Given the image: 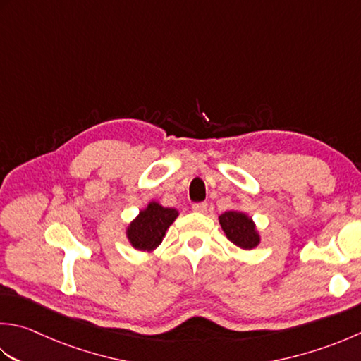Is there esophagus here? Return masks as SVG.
Masks as SVG:
<instances>
[{
    "label": "esophagus",
    "mask_w": 361,
    "mask_h": 361,
    "mask_svg": "<svg viewBox=\"0 0 361 361\" xmlns=\"http://www.w3.org/2000/svg\"><path fill=\"white\" fill-rule=\"evenodd\" d=\"M192 209L195 211V213H207V211H208V203L207 202L194 203L192 204Z\"/></svg>",
    "instance_id": "esophagus-1"
}]
</instances>
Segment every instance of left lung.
Segmentation results:
<instances>
[{"label": "left lung", "instance_id": "8db88e82", "mask_svg": "<svg viewBox=\"0 0 361 361\" xmlns=\"http://www.w3.org/2000/svg\"><path fill=\"white\" fill-rule=\"evenodd\" d=\"M219 222L233 244L241 249H253L258 245L259 238L250 217L238 211H225L219 216Z\"/></svg>", "mask_w": 361, "mask_h": 361}]
</instances>
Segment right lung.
I'll return each mask as SVG.
<instances>
[{
    "mask_svg": "<svg viewBox=\"0 0 361 361\" xmlns=\"http://www.w3.org/2000/svg\"><path fill=\"white\" fill-rule=\"evenodd\" d=\"M178 216L173 208H164L152 202L147 209L140 211L128 228V239L137 250H153L158 247L166 235V230Z\"/></svg>",
    "mask_w": 361,
    "mask_h": 361,
    "instance_id": "right-lung-1",
    "label": "right lung"
}]
</instances>
